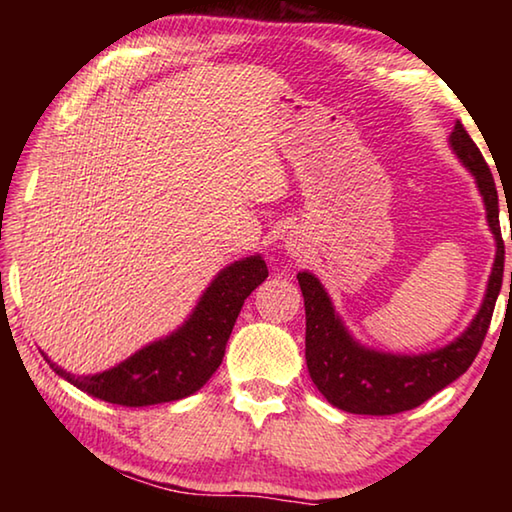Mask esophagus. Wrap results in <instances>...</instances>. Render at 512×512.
I'll return each mask as SVG.
<instances>
[{"label":"esophagus","instance_id":"esophagus-1","mask_svg":"<svg viewBox=\"0 0 512 512\" xmlns=\"http://www.w3.org/2000/svg\"><path fill=\"white\" fill-rule=\"evenodd\" d=\"M287 248L291 250V253H293V255H296V253H298V248H296V244H291V241H287Z\"/></svg>","mask_w":512,"mask_h":512}]
</instances>
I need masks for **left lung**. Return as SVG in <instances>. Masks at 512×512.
Segmentation results:
<instances>
[{"instance_id":"left-lung-1","label":"left lung","mask_w":512,"mask_h":512,"mask_svg":"<svg viewBox=\"0 0 512 512\" xmlns=\"http://www.w3.org/2000/svg\"><path fill=\"white\" fill-rule=\"evenodd\" d=\"M449 146L476 180V187L483 196L485 214H488V225L497 244L483 305L476 311L470 327L445 348L424 354L377 352L352 339L318 277L309 271L298 273L307 316V368L318 391L336 409L359 415H393L415 409L472 366L485 334H488L501 280H504L499 196L495 178H492L479 146L472 142L461 121H456L454 131L449 135Z\"/></svg>"}]
</instances>
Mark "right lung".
<instances>
[{
    "label": "right lung",
    "instance_id": "1",
    "mask_svg": "<svg viewBox=\"0 0 512 512\" xmlns=\"http://www.w3.org/2000/svg\"><path fill=\"white\" fill-rule=\"evenodd\" d=\"M268 277L262 255L225 266L176 332L137 350L119 366L88 377H74L49 361L60 377L103 402L151 406L196 393L221 366L225 345L244 300Z\"/></svg>",
    "mask_w": 512,
    "mask_h": 512
}]
</instances>
